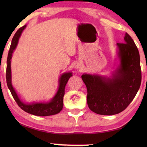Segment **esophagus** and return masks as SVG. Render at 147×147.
Segmentation results:
<instances>
[{
  "mask_svg": "<svg viewBox=\"0 0 147 147\" xmlns=\"http://www.w3.org/2000/svg\"><path fill=\"white\" fill-rule=\"evenodd\" d=\"M81 67H82V65L80 63H78L77 65H76V68H77V69H80Z\"/></svg>",
  "mask_w": 147,
  "mask_h": 147,
  "instance_id": "34e87169",
  "label": "esophagus"
}]
</instances>
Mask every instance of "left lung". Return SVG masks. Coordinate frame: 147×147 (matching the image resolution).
Wrapping results in <instances>:
<instances>
[{
    "mask_svg": "<svg viewBox=\"0 0 147 147\" xmlns=\"http://www.w3.org/2000/svg\"><path fill=\"white\" fill-rule=\"evenodd\" d=\"M124 43H118L120 65L112 77L84 74L87 103L92 112L114 115L125 110L135 97L141 84V69L138 48L126 33Z\"/></svg>",
    "mask_w": 147,
    "mask_h": 147,
    "instance_id": "left-lung-1",
    "label": "left lung"
}]
</instances>
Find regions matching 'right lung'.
Instances as JSON below:
<instances>
[{
  "label": "right lung",
  "instance_id": "1",
  "mask_svg": "<svg viewBox=\"0 0 147 147\" xmlns=\"http://www.w3.org/2000/svg\"><path fill=\"white\" fill-rule=\"evenodd\" d=\"M26 25H24L19 29V30L16 32L14 37L12 39L11 45L10 47V49L8 54L7 61V71H6V79H7V86L11 92L12 96L15 102H17L18 106L21 108L24 111L27 112V113L33 114L35 116H47L54 115L60 112L62 110L63 106V96L65 94V87L66 84L70 77L72 76L71 72H67V73H64L62 74L59 80V88L57 93L54 97L52 98L51 100L49 102H45V103H39V102H36V103L32 104H25L22 102L17 95V92L14 89L11 83V59L13 55V53L14 50L17 47L19 39L22 32Z\"/></svg>",
  "mask_w": 147,
  "mask_h": 147
}]
</instances>
